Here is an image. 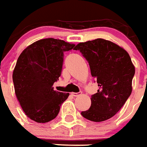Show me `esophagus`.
Wrapping results in <instances>:
<instances>
[{
  "label": "esophagus",
  "mask_w": 147,
  "mask_h": 147,
  "mask_svg": "<svg viewBox=\"0 0 147 147\" xmlns=\"http://www.w3.org/2000/svg\"><path fill=\"white\" fill-rule=\"evenodd\" d=\"M82 94V92H79V93H71V95L73 96H79V95Z\"/></svg>",
  "instance_id": "esophagus-1"
}]
</instances>
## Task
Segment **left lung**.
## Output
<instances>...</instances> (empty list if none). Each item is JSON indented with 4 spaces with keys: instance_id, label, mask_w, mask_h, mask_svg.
Segmentation results:
<instances>
[{
    "instance_id": "1",
    "label": "left lung",
    "mask_w": 147,
    "mask_h": 147,
    "mask_svg": "<svg viewBox=\"0 0 147 147\" xmlns=\"http://www.w3.org/2000/svg\"><path fill=\"white\" fill-rule=\"evenodd\" d=\"M74 49L86 59L99 86L97 93L91 96L90 109L81 115L96 122L112 118L131 95L135 67L129 54L104 39L79 43Z\"/></svg>"
}]
</instances>
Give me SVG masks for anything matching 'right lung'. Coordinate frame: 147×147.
Returning <instances> with one entry per match:
<instances>
[{"label": "right lung", "mask_w": 147, "mask_h": 147, "mask_svg": "<svg viewBox=\"0 0 147 147\" xmlns=\"http://www.w3.org/2000/svg\"><path fill=\"white\" fill-rule=\"evenodd\" d=\"M74 44L47 38L38 40L22 52L13 71L18 100L30 119L46 123L57 117L69 93L54 90L62 71L64 53Z\"/></svg>", "instance_id": "obj_1"}]
</instances>
